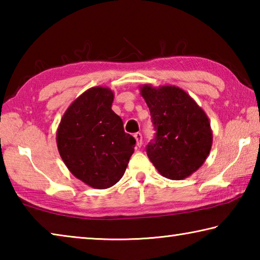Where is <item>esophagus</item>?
I'll return each mask as SVG.
<instances>
[{
	"label": "esophagus",
	"mask_w": 260,
	"mask_h": 260,
	"mask_svg": "<svg viewBox=\"0 0 260 260\" xmlns=\"http://www.w3.org/2000/svg\"><path fill=\"white\" fill-rule=\"evenodd\" d=\"M134 138L136 140V146L140 148L141 146H142V134H141V133H135L134 134Z\"/></svg>",
	"instance_id": "34e87169"
}]
</instances>
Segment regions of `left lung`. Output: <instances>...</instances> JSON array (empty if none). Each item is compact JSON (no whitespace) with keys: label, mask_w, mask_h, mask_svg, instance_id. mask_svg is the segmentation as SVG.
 I'll use <instances>...</instances> for the list:
<instances>
[{"label":"left lung","mask_w":260,"mask_h":260,"mask_svg":"<svg viewBox=\"0 0 260 260\" xmlns=\"http://www.w3.org/2000/svg\"><path fill=\"white\" fill-rule=\"evenodd\" d=\"M155 125L147 155L162 177L183 180L204 164L212 147V129L204 110L181 88L140 87Z\"/></svg>","instance_id":"obj_1"}]
</instances>
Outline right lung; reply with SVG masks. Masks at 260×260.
I'll return each mask as SVG.
<instances>
[{
    "label": "right lung",
    "mask_w": 260,
    "mask_h": 260,
    "mask_svg": "<svg viewBox=\"0 0 260 260\" xmlns=\"http://www.w3.org/2000/svg\"><path fill=\"white\" fill-rule=\"evenodd\" d=\"M113 91L87 89L70 104L57 128L58 152L70 172L95 189H107L124 175L135 139L112 111Z\"/></svg>",
    "instance_id": "add662e5"
}]
</instances>
